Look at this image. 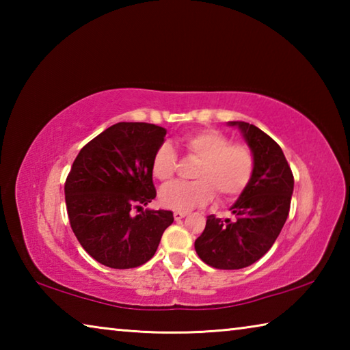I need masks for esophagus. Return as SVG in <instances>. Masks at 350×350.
I'll list each match as a JSON object with an SVG mask.
<instances>
[{
    "label": "esophagus",
    "mask_w": 350,
    "mask_h": 350,
    "mask_svg": "<svg viewBox=\"0 0 350 350\" xmlns=\"http://www.w3.org/2000/svg\"><path fill=\"white\" fill-rule=\"evenodd\" d=\"M188 215V213L187 211H174V219H176V221H180V219H183V217H185Z\"/></svg>",
    "instance_id": "1"
}]
</instances>
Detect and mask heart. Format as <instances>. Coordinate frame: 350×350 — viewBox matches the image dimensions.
<instances>
[{
	"instance_id": "1",
	"label": "heart",
	"mask_w": 350,
	"mask_h": 350,
	"mask_svg": "<svg viewBox=\"0 0 350 350\" xmlns=\"http://www.w3.org/2000/svg\"><path fill=\"white\" fill-rule=\"evenodd\" d=\"M183 146L191 157L199 159L193 182H173L159 193V200L170 210L188 211L208 204L217 193L222 200H233L245 191L254 176L256 161L250 148L232 144L216 129H204L183 137ZM177 152L168 142L159 145L151 157V173L157 180L173 179Z\"/></svg>"
}]
</instances>
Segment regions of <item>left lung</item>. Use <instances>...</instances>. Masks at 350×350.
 I'll list each match as a JSON object with an SVG mask.
<instances>
[{
  "label": "left lung",
  "instance_id": "left-lung-1",
  "mask_svg": "<svg viewBox=\"0 0 350 350\" xmlns=\"http://www.w3.org/2000/svg\"><path fill=\"white\" fill-rule=\"evenodd\" d=\"M230 125L244 134L256 168L250 185L232 206L233 221L206 216L205 230L194 242L199 258L219 270L248 267L270 250L287 221L293 193V173L281 146L250 123Z\"/></svg>",
  "mask_w": 350,
  "mask_h": 350
}]
</instances>
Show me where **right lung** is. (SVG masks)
Wrapping results in <instances>:
<instances>
[{
	"mask_svg": "<svg viewBox=\"0 0 350 350\" xmlns=\"http://www.w3.org/2000/svg\"><path fill=\"white\" fill-rule=\"evenodd\" d=\"M165 128L120 122L81 148L64 183V198L80 245L111 269H134L150 260L167 227L168 210H142L156 198L151 157ZM137 208L141 215L133 217Z\"/></svg>",
	"mask_w": 350,
	"mask_h": 350,
	"instance_id": "1",
	"label": "right lung"
}]
</instances>
